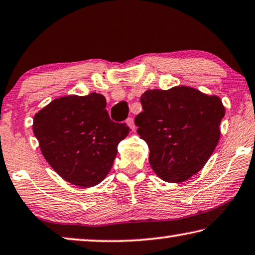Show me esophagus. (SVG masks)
<instances>
[{
    "mask_svg": "<svg viewBox=\"0 0 255 255\" xmlns=\"http://www.w3.org/2000/svg\"><path fill=\"white\" fill-rule=\"evenodd\" d=\"M126 124L128 125L129 127H130V128L132 129V130H134V129H135V123H134V119H132V118H128V119L126 120Z\"/></svg>",
    "mask_w": 255,
    "mask_h": 255,
    "instance_id": "esophagus-1",
    "label": "esophagus"
}]
</instances>
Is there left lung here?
<instances>
[{"instance_id": "8db88e82", "label": "left lung", "mask_w": 255, "mask_h": 255, "mask_svg": "<svg viewBox=\"0 0 255 255\" xmlns=\"http://www.w3.org/2000/svg\"><path fill=\"white\" fill-rule=\"evenodd\" d=\"M137 132L149 148L148 161L161 179L180 183L208 162L220 138L225 107L216 95L187 86L148 90L140 96Z\"/></svg>"}]
</instances>
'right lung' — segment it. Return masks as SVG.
Wrapping results in <instances>:
<instances>
[{"label": "right lung", "mask_w": 255, "mask_h": 255, "mask_svg": "<svg viewBox=\"0 0 255 255\" xmlns=\"http://www.w3.org/2000/svg\"><path fill=\"white\" fill-rule=\"evenodd\" d=\"M102 94L55 99L34 117L33 130L45 160L72 185L92 187L111 170L118 144L130 129L113 123Z\"/></svg>", "instance_id": "right-lung-1"}]
</instances>
